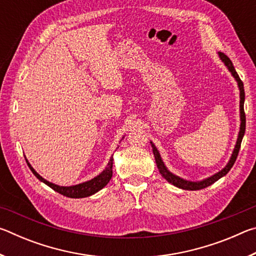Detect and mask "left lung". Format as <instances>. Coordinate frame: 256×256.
<instances>
[{"label":"left lung","instance_id":"8db88e82","mask_svg":"<svg viewBox=\"0 0 256 256\" xmlns=\"http://www.w3.org/2000/svg\"><path fill=\"white\" fill-rule=\"evenodd\" d=\"M219 56H220V58H222V62L224 63V66L228 68V70L232 72V76L236 79L237 84H238V88H240V134H238V138H237L235 149H234V151H232V158H230V160H229V162L227 164V166L224 167L222 170H220L219 172H216V174H214V176H211V177H209V178H206V180H203L201 182L185 180L183 178H180V177H178V176L172 174V172L167 170L166 166H164V162H162V157H160V154L158 152L157 148H156L152 142H150L151 146H152V151H154V159H156V164H157V167H158L160 174L164 176V178H166L168 182H170V183L177 186V188H183V190H196L206 188H208V186H210L211 184H214V182H216L219 178H222V176L226 175L227 172L232 170V167L234 166V164H235V162H236L238 152H240V144H242V136H244V133H245L246 116H245V112H244V100H245L244 84H242V81L240 80V76L237 74V72L235 70V68H234V66H232V62L230 60V58H229L227 55H224V53H222V52H219Z\"/></svg>","mask_w":256,"mask_h":256}]
</instances>
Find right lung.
<instances>
[{
    "label": "right lung",
    "mask_w": 256,
    "mask_h": 256,
    "mask_svg": "<svg viewBox=\"0 0 256 256\" xmlns=\"http://www.w3.org/2000/svg\"><path fill=\"white\" fill-rule=\"evenodd\" d=\"M26 162H27L30 170L32 172V174L36 176L38 180H42V183H45L46 185H48L50 188H53L54 190H56V192L62 194V196L72 198H86V196H92V194L98 192L99 190H102L104 186H106L112 176V157L110 158L107 167L105 168V170H104L102 174H99L97 177H94V178H92V180L84 182V183L78 184L74 186H58L56 184L50 183V182L42 178L37 172H34V168L30 166V164L28 162V160H26Z\"/></svg>",
    "instance_id": "add662e5"
}]
</instances>
